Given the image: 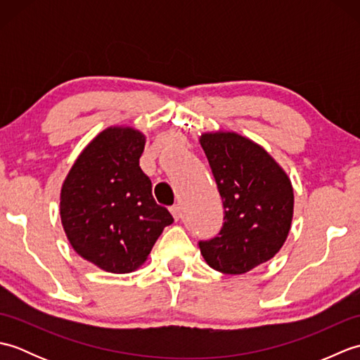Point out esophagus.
<instances>
[{
    "instance_id": "obj_1",
    "label": "esophagus",
    "mask_w": 360,
    "mask_h": 360,
    "mask_svg": "<svg viewBox=\"0 0 360 360\" xmlns=\"http://www.w3.org/2000/svg\"><path fill=\"white\" fill-rule=\"evenodd\" d=\"M170 212H172V215L176 221H178L182 217V210H181L179 205H173V207H170Z\"/></svg>"
}]
</instances>
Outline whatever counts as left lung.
Segmentation results:
<instances>
[{
  "instance_id": "8db88e82",
  "label": "left lung",
  "mask_w": 360,
  "mask_h": 360,
  "mask_svg": "<svg viewBox=\"0 0 360 360\" xmlns=\"http://www.w3.org/2000/svg\"><path fill=\"white\" fill-rule=\"evenodd\" d=\"M200 143L224 205L218 236L200 241L212 269L241 275L269 262L285 244L294 217L288 173L262 145L235 131H205Z\"/></svg>"
}]
</instances>
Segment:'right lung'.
Listing matches in <instances>:
<instances>
[{"mask_svg":"<svg viewBox=\"0 0 360 360\" xmlns=\"http://www.w3.org/2000/svg\"><path fill=\"white\" fill-rule=\"evenodd\" d=\"M147 136L127 125L98 133L75 159L60 190V218L72 249L112 274L147 262L173 217L156 204L139 167Z\"/></svg>","mask_w":360,"mask_h":360,"instance_id":"add662e5","label":"right lung"}]
</instances>
